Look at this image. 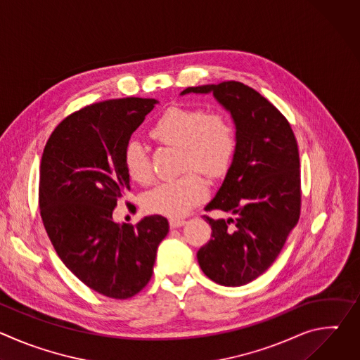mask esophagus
I'll return each mask as SVG.
<instances>
[{
    "mask_svg": "<svg viewBox=\"0 0 360 360\" xmlns=\"http://www.w3.org/2000/svg\"><path fill=\"white\" fill-rule=\"evenodd\" d=\"M169 225L171 228H181L185 225V219H171Z\"/></svg>",
    "mask_w": 360,
    "mask_h": 360,
    "instance_id": "esophagus-1",
    "label": "esophagus"
}]
</instances>
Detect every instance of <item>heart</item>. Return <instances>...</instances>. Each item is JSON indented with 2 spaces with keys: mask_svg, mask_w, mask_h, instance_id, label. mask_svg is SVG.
I'll return each mask as SVG.
<instances>
[{
  "mask_svg": "<svg viewBox=\"0 0 360 360\" xmlns=\"http://www.w3.org/2000/svg\"><path fill=\"white\" fill-rule=\"evenodd\" d=\"M152 138L169 146L181 148L182 171L200 169L218 176L229 167L236 149V131L229 115L221 110L207 111L199 107L168 108L150 128ZM124 165L128 176L138 184L152 179L148 148L136 139L127 142ZM207 182L196 171L167 181L150 189L143 199L149 212L171 218L186 215L207 195Z\"/></svg>",
  "mask_w": 360,
  "mask_h": 360,
  "instance_id": "1",
  "label": "heart"
}]
</instances>
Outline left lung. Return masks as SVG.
I'll list each match as a JSON object with an SVG mask.
<instances>
[{
    "label": "left lung",
    "mask_w": 360,
    "mask_h": 360,
    "mask_svg": "<svg viewBox=\"0 0 360 360\" xmlns=\"http://www.w3.org/2000/svg\"><path fill=\"white\" fill-rule=\"evenodd\" d=\"M214 92L236 125V149L222 186L205 211L231 212L214 219L211 239L196 253L202 272L225 286L261 276L278 258L300 217L299 149L283 114L253 88L224 81L182 94Z\"/></svg>",
    "instance_id": "1"
}]
</instances>
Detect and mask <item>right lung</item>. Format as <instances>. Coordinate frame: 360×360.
I'll list each match as a JSON object with an SVG mask.
<instances>
[{
  "label": "right lung",
  "instance_id": "obj_1",
  "mask_svg": "<svg viewBox=\"0 0 360 360\" xmlns=\"http://www.w3.org/2000/svg\"><path fill=\"white\" fill-rule=\"evenodd\" d=\"M155 104L131 96L86 105L57 125L41 158L39 212L51 243L82 283L112 299L146 286L169 231L161 215L135 226L112 221L129 189L125 145Z\"/></svg>",
  "mask_w": 360,
  "mask_h": 360
}]
</instances>
